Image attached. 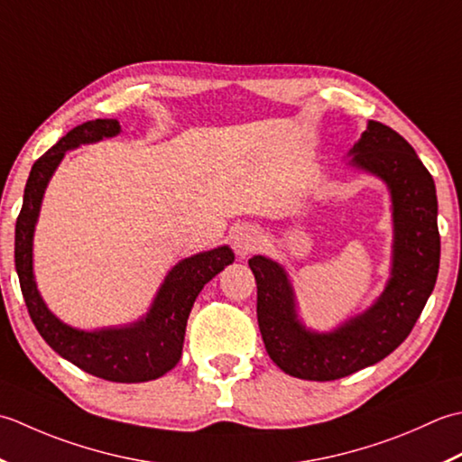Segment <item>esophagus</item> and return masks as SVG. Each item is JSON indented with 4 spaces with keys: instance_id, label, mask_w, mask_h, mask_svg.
<instances>
[{
    "instance_id": "esophagus-1",
    "label": "esophagus",
    "mask_w": 462,
    "mask_h": 462,
    "mask_svg": "<svg viewBox=\"0 0 462 462\" xmlns=\"http://www.w3.org/2000/svg\"><path fill=\"white\" fill-rule=\"evenodd\" d=\"M233 243L239 255H249V253L259 247L261 233L255 227H251V225H241L233 233Z\"/></svg>"
}]
</instances>
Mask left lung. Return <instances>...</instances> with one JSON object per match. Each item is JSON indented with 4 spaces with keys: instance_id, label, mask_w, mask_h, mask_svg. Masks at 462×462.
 Returning <instances> with one entry per match:
<instances>
[{
    "instance_id": "1",
    "label": "left lung",
    "mask_w": 462,
    "mask_h": 462,
    "mask_svg": "<svg viewBox=\"0 0 462 462\" xmlns=\"http://www.w3.org/2000/svg\"><path fill=\"white\" fill-rule=\"evenodd\" d=\"M346 155L391 195V277L374 303L331 331H315L299 319L285 267L265 255L249 259L265 349L281 371L305 381L343 379L391 355L412 331L439 275L437 189L415 149L397 131L369 121Z\"/></svg>"
}]
</instances>
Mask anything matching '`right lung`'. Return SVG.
I'll return each instance as SVG.
<instances>
[{
  "label": "right lung",
  "mask_w": 462,
  "mask_h": 462,
  "mask_svg": "<svg viewBox=\"0 0 462 462\" xmlns=\"http://www.w3.org/2000/svg\"><path fill=\"white\" fill-rule=\"evenodd\" d=\"M119 134L117 119L88 121L73 127L33 163L15 223V271L32 321L55 353L99 379L145 383L163 376L181 359L187 319L197 295L217 273L231 265L235 255L229 245H221L181 259L165 275L147 313L129 325L83 331L63 323L47 309L33 275V233L47 185L65 152Z\"/></svg>",
  "instance_id": "obj_1"
}]
</instances>
